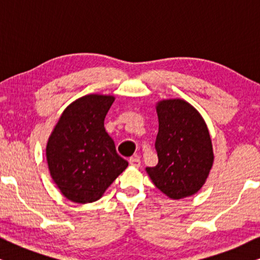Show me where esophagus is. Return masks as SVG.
Listing matches in <instances>:
<instances>
[{
	"instance_id": "esophagus-1",
	"label": "esophagus",
	"mask_w": 260,
	"mask_h": 260,
	"mask_svg": "<svg viewBox=\"0 0 260 260\" xmlns=\"http://www.w3.org/2000/svg\"><path fill=\"white\" fill-rule=\"evenodd\" d=\"M129 163H130V166L131 167H135V168H140V166H141V159L137 157H131L130 159H129Z\"/></svg>"
}]
</instances>
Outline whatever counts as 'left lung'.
Returning a JSON list of instances; mask_svg holds the SVG:
<instances>
[{"label": "left lung", "mask_w": 260, "mask_h": 260, "mask_svg": "<svg viewBox=\"0 0 260 260\" xmlns=\"http://www.w3.org/2000/svg\"><path fill=\"white\" fill-rule=\"evenodd\" d=\"M158 163L145 172L152 183L173 200L191 197L208 179L214 154L208 127L200 112L180 98L156 103Z\"/></svg>", "instance_id": "1"}]
</instances>
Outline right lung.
Masks as SVG:
<instances>
[{"instance_id": "1", "label": "right lung", "mask_w": 260, "mask_h": 260, "mask_svg": "<svg viewBox=\"0 0 260 260\" xmlns=\"http://www.w3.org/2000/svg\"><path fill=\"white\" fill-rule=\"evenodd\" d=\"M115 97L91 93L71 103L60 116L46 145L53 181L70 201L99 200L126 169L105 131L104 119Z\"/></svg>"}]
</instances>
